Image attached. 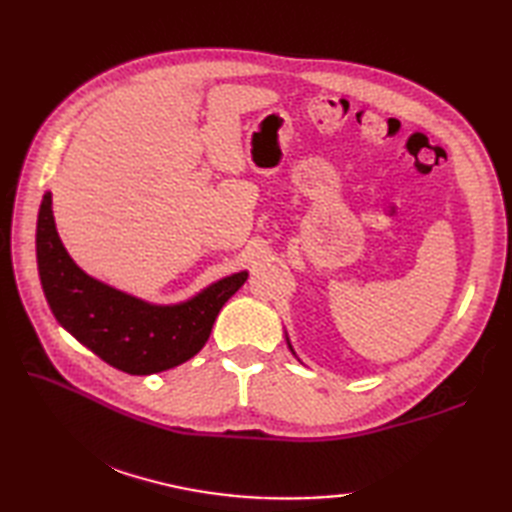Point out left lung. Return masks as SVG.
Instances as JSON below:
<instances>
[{
  "label": "left lung",
  "instance_id": "obj_1",
  "mask_svg": "<svg viewBox=\"0 0 512 512\" xmlns=\"http://www.w3.org/2000/svg\"><path fill=\"white\" fill-rule=\"evenodd\" d=\"M284 334H286V332H284ZM286 343H288V350H290L292 354H295V350H292V345H290V339H288V334H286ZM295 356H297V354H295Z\"/></svg>",
  "mask_w": 512,
  "mask_h": 512
}]
</instances>
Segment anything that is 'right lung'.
Wrapping results in <instances>:
<instances>
[{"mask_svg": "<svg viewBox=\"0 0 512 512\" xmlns=\"http://www.w3.org/2000/svg\"><path fill=\"white\" fill-rule=\"evenodd\" d=\"M37 268L43 295L63 330L121 372L149 376L182 365L209 341L224 303L248 270L213 281L180 303H151L85 273L65 250L46 191L37 217Z\"/></svg>", "mask_w": 512, "mask_h": 512, "instance_id": "obj_1", "label": "right lung"}]
</instances>
